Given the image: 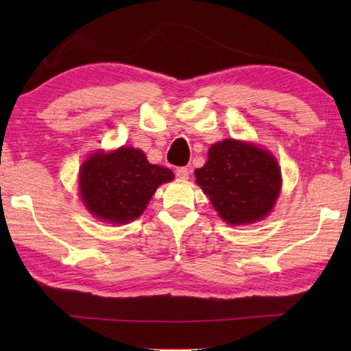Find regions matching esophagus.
I'll return each mask as SVG.
<instances>
[{
	"label": "esophagus",
	"mask_w": 351,
	"mask_h": 351,
	"mask_svg": "<svg viewBox=\"0 0 351 351\" xmlns=\"http://www.w3.org/2000/svg\"><path fill=\"white\" fill-rule=\"evenodd\" d=\"M176 176L180 178V180H189V175H190V170L187 167H178L175 170Z\"/></svg>",
	"instance_id": "obj_1"
}]
</instances>
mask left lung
I'll list each match as a JSON object with an SVG mask.
<instances>
[{"label": "left lung", "mask_w": 351, "mask_h": 351, "mask_svg": "<svg viewBox=\"0 0 351 351\" xmlns=\"http://www.w3.org/2000/svg\"><path fill=\"white\" fill-rule=\"evenodd\" d=\"M197 184L213 209L232 226L251 224L272 210L280 193V167L269 152L249 142L224 139L209 148Z\"/></svg>", "instance_id": "obj_1"}]
</instances>
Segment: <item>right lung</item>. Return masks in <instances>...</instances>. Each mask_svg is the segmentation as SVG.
<instances>
[{"mask_svg": "<svg viewBox=\"0 0 351 351\" xmlns=\"http://www.w3.org/2000/svg\"><path fill=\"white\" fill-rule=\"evenodd\" d=\"M173 178L170 169L148 162L142 150L123 145L93 153L80 167L79 189L91 215L125 224L141 217L156 189Z\"/></svg>", "mask_w": 351, "mask_h": 351, "instance_id": "add662e5", "label": "right lung"}]
</instances>
